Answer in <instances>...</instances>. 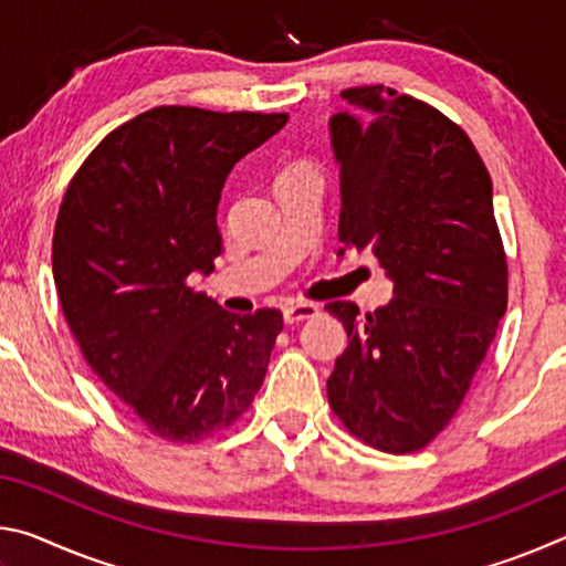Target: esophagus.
<instances>
[{"label":"esophagus","mask_w":566,"mask_h":566,"mask_svg":"<svg viewBox=\"0 0 566 566\" xmlns=\"http://www.w3.org/2000/svg\"><path fill=\"white\" fill-rule=\"evenodd\" d=\"M284 322L286 324H294V322H304L314 317V314L319 312V306L314 302H292V304H284Z\"/></svg>","instance_id":"1"}]
</instances>
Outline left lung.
I'll return each mask as SVG.
<instances>
[{
    "mask_svg": "<svg viewBox=\"0 0 566 566\" xmlns=\"http://www.w3.org/2000/svg\"><path fill=\"white\" fill-rule=\"evenodd\" d=\"M342 99L329 117L339 254L375 252L395 296L369 314L327 304L349 339L327 397L354 437L407 454L462 405L506 312V256L490 171L452 119L381 84Z\"/></svg>",
    "mask_w": 566,
    "mask_h": 566,
    "instance_id": "8db88e82",
    "label": "left lung"
}]
</instances>
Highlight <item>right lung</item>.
Masks as SVG:
<instances>
[{
  "mask_svg": "<svg viewBox=\"0 0 566 566\" xmlns=\"http://www.w3.org/2000/svg\"><path fill=\"white\" fill-rule=\"evenodd\" d=\"M284 124L155 107L107 134L66 187L52 242L66 324L94 375L161 439L232 427L264 381L282 312H227L187 276L222 254L229 171Z\"/></svg>",
  "mask_w": 566,
  "mask_h": 566,
  "instance_id": "add662e5",
  "label": "right lung"
}]
</instances>
